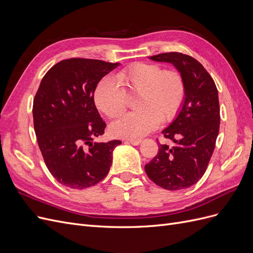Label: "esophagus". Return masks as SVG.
Wrapping results in <instances>:
<instances>
[{
	"instance_id": "esophagus-1",
	"label": "esophagus",
	"mask_w": 253,
	"mask_h": 253,
	"mask_svg": "<svg viewBox=\"0 0 253 253\" xmlns=\"http://www.w3.org/2000/svg\"><path fill=\"white\" fill-rule=\"evenodd\" d=\"M127 142L133 144V145H138V144H140L141 140H139V139H129V140H127Z\"/></svg>"
}]
</instances>
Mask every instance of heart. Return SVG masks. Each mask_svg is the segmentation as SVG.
<instances>
[{"label":"heart","instance_id":"b5f03b06","mask_svg":"<svg viewBox=\"0 0 253 253\" xmlns=\"http://www.w3.org/2000/svg\"><path fill=\"white\" fill-rule=\"evenodd\" d=\"M116 81L104 78L94 90L97 109L108 117H117L126 105V96L137 94V111L112 122L110 132L119 138L140 139L154 131L160 121H170L180 110L186 88L181 76L164 71L158 64L137 62L117 73Z\"/></svg>","mask_w":253,"mask_h":253}]
</instances>
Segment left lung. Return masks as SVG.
I'll list each match as a JSON object with an SVG mask.
<instances>
[{
	"label": "left lung",
	"mask_w": 253,
	"mask_h": 253,
	"mask_svg": "<svg viewBox=\"0 0 253 253\" xmlns=\"http://www.w3.org/2000/svg\"><path fill=\"white\" fill-rule=\"evenodd\" d=\"M156 62L174 65L183 79L185 100L175 119L163 134L175 147L158 145V154L145 165L149 178L166 190L193 186L207 170L219 131L218 91L205 67L181 52L150 57Z\"/></svg>",
	"instance_id": "obj_1"
}]
</instances>
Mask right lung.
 <instances>
[{"mask_svg":"<svg viewBox=\"0 0 253 253\" xmlns=\"http://www.w3.org/2000/svg\"><path fill=\"white\" fill-rule=\"evenodd\" d=\"M119 63L73 58L45 74L33 106L38 144L47 169L58 182L76 190L96 185L108 175L113 151L120 140L93 142L105 122L94 90Z\"/></svg>","mask_w":253,"mask_h":253,"instance_id":"add662e5","label":"right lung"}]
</instances>
